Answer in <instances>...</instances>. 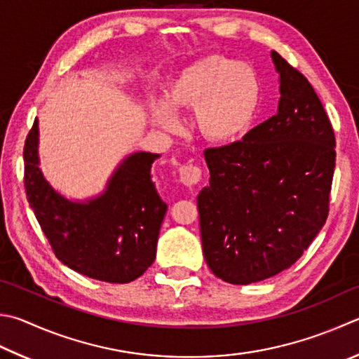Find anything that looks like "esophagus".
Instances as JSON below:
<instances>
[{"label": "esophagus", "mask_w": 359, "mask_h": 359, "mask_svg": "<svg viewBox=\"0 0 359 359\" xmlns=\"http://www.w3.org/2000/svg\"><path fill=\"white\" fill-rule=\"evenodd\" d=\"M180 182L187 187H194L198 185L202 179V169L198 165H193V163H188L180 168Z\"/></svg>", "instance_id": "esophagus-1"}]
</instances>
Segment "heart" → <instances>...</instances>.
<instances>
[{
	"instance_id": "heart-1",
	"label": "heart",
	"mask_w": 359,
	"mask_h": 359,
	"mask_svg": "<svg viewBox=\"0 0 359 359\" xmlns=\"http://www.w3.org/2000/svg\"><path fill=\"white\" fill-rule=\"evenodd\" d=\"M165 103L154 109L160 127L175 132L180 127L175 113L194 109L202 138L212 144H229L250 127L259 103V81L243 64L218 55L205 56L174 78Z\"/></svg>"
}]
</instances>
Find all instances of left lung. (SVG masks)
Segmentation results:
<instances>
[{"instance_id":"left-lung-1","label":"left lung","mask_w":359,"mask_h":359,"mask_svg":"<svg viewBox=\"0 0 359 359\" xmlns=\"http://www.w3.org/2000/svg\"><path fill=\"white\" fill-rule=\"evenodd\" d=\"M278 113L242 141L205 149L208 187L198 196L208 269L231 284L264 281L289 269L327 221L336 138L302 72L271 51Z\"/></svg>"}]
</instances>
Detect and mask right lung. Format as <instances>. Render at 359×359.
<instances>
[{
  "instance_id": "obj_1",
  "label": "right lung",
  "mask_w": 359,
  "mask_h": 359,
  "mask_svg": "<svg viewBox=\"0 0 359 359\" xmlns=\"http://www.w3.org/2000/svg\"><path fill=\"white\" fill-rule=\"evenodd\" d=\"M39 122L25 141L26 198L55 256L69 269L105 283L126 284L144 275L157 254L168 205L152 182L158 154L135 152L123 160L100 196L69 201L39 168Z\"/></svg>"
}]
</instances>
